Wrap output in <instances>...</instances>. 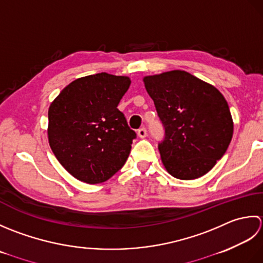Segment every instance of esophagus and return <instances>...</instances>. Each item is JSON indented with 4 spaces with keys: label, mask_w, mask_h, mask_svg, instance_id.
<instances>
[{
    "label": "esophagus",
    "mask_w": 263,
    "mask_h": 263,
    "mask_svg": "<svg viewBox=\"0 0 263 263\" xmlns=\"http://www.w3.org/2000/svg\"><path fill=\"white\" fill-rule=\"evenodd\" d=\"M137 135L139 138H145L147 135V132H146V128H141V129H138L137 132Z\"/></svg>",
    "instance_id": "1"
}]
</instances>
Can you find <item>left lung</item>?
<instances>
[{"label":"left lung","instance_id":"obj_1","mask_svg":"<svg viewBox=\"0 0 263 263\" xmlns=\"http://www.w3.org/2000/svg\"><path fill=\"white\" fill-rule=\"evenodd\" d=\"M143 80L164 128L158 147L165 169L183 180L209 173L233 137L234 124L223 95L184 70Z\"/></svg>","mask_w":263,"mask_h":263}]
</instances>
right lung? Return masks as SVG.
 <instances>
[{"instance_id":"add662e5","label":"right lung","mask_w":263,"mask_h":263,"mask_svg":"<svg viewBox=\"0 0 263 263\" xmlns=\"http://www.w3.org/2000/svg\"><path fill=\"white\" fill-rule=\"evenodd\" d=\"M130 79L101 72L64 87L49 109V143L58 161L74 178L99 184L125 164L136 133L121 111Z\"/></svg>"}]
</instances>
